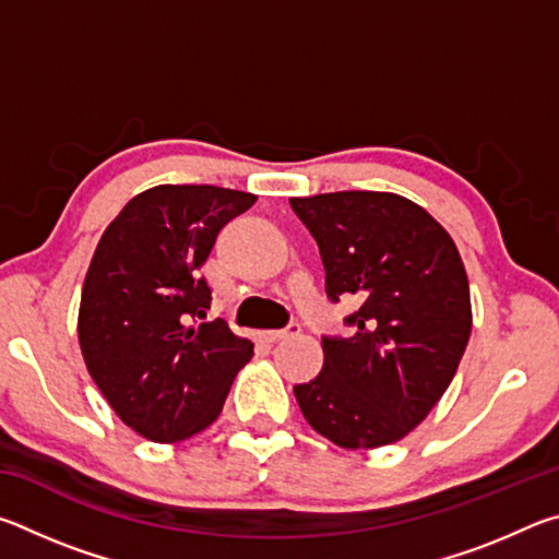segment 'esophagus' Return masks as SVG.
<instances>
[{"label": "esophagus", "instance_id": "esophagus-1", "mask_svg": "<svg viewBox=\"0 0 559 559\" xmlns=\"http://www.w3.org/2000/svg\"><path fill=\"white\" fill-rule=\"evenodd\" d=\"M298 330H300L298 323H290L286 330H276V333H269V340H283V337H288L290 333H298Z\"/></svg>", "mask_w": 559, "mask_h": 559}]
</instances>
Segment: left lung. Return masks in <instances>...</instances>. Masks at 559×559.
<instances>
[{
	"label": "left lung",
	"instance_id": "8db88e82",
	"mask_svg": "<svg viewBox=\"0 0 559 559\" xmlns=\"http://www.w3.org/2000/svg\"><path fill=\"white\" fill-rule=\"evenodd\" d=\"M318 241L325 290L355 298L353 335L323 340V370L293 386L306 421L340 449L404 439L449 390L468 345L466 269L449 231L406 197H293Z\"/></svg>",
	"mask_w": 559,
	"mask_h": 559
}]
</instances>
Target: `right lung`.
<instances>
[{"label":"right lung","mask_w":559,"mask_h":559,"mask_svg":"<svg viewBox=\"0 0 559 559\" xmlns=\"http://www.w3.org/2000/svg\"><path fill=\"white\" fill-rule=\"evenodd\" d=\"M257 197L212 185H159L122 206L83 281V359L122 421L157 443L185 441L222 414L253 343L204 323L202 278L222 226Z\"/></svg>","instance_id":"1"}]
</instances>
